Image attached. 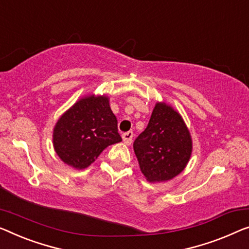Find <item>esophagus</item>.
Returning a JSON list of instances; mask_svg holds the SVG:
<instances>
[{
	"instance_id": "1",
	"label": "esophagus",
	"mask_w": 249,
	"mask_h": 249,
	"mask_svg": "<svg viewBox=\"0 0 249 249\" xmlns=\"http://www.w3.org/2000/svg\"><path fill=\"white\" fill-rule=\"evenodd\" d=\"M122 137H123V141L125 144H127V145H129V144L132 143V139H133V132L132 131H128V132H125L123 135H122Z\"/></svg>"
}]
</instances>
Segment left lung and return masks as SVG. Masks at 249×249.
Returning <instances> with one entry per match:
<instances>
[{
  "instance_id": "left-lung-1",
  "label": "left lung",
  "mask_w": 249,
  "mask_h": 249,
  "mask_svg": "<svg viewBox=\"0 0 249 249\" xmlns=\"http://www.w3.org/2000/svg\"><path fill=\"white\" fill-rule=\"evenodd\" d=\"M141 171L148 181H166L178 176L190 159L192 142L179 114L157 104L144 132L133 144Z\"/></svg>"
}]
</instances>
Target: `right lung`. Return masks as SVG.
Masks as SVG:
<instances>
[{
    "mask_svg": "<svg viewBox=\"0 0 249 249\" xmlns=\"http://www.w3.org/2000/svg\"><path fill=\"white\" fill-rule=\"evenodd\" d=\"M122 141L108 98H83L62 115L53 129V146L62 161L85 169L104 148Z\"/></svg>",
    "mask_w": 249,
    "mask_h": 249,
    "instance_id": "1",
    "label": "right lung"
}]
</instances>
